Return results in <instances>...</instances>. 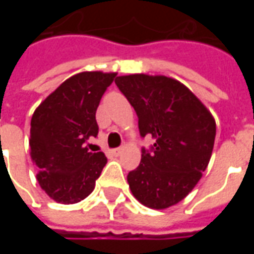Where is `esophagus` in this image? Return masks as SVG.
Segmentation results:
<instances>
[{
    "instance_id": "obj_1",
    "label": "esophagus",
    "mask_w": 254,
    "mask_h": 254,
    "mask_svg": "<svg viewBox=\"0 0 254 254\" xmlns=\"http://www.w3.org/2000/svg\"><path fill=\"white\" fill-rule=\"evenodd\" d=\"M124 151V147H120V148H116V149H113V154L114 155H120Z\"/></svg>"
}]
</instances>
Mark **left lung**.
Masks as SVG:
<instances>
[{
	"label": "left lung",
	"instance_id": "obj_1",
	"mask_svg": "<svg viewBox=\"0 0 254 254\" xmlns=\"http://www.w3.org/2000/svg\"><path fill=\"white\" fill-rule=\"evenodd\" d=\"M116 84L138 117L140 134H149L152 152L127 174L132 194L143 205L166 209L184 200L212 155L216 122L202 102L176 78L134 73Z\"/></svg>",
	"mask_w": 254,
	"mask_h": 254
}]
</instances>
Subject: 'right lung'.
Wrapping results in <instances>:
<instances>
[{
  "mask_svg": "<svg viewBox=\"0 0 254 254\" xmlns=\"http://www.w3.org/2000/svg\"><path fill=\"white\" fill-rule=\"evenodd\" d=\"M116 74L100 70L73 74L32 114L31 159L39 169L36 180L42 190L54 201L84 200L107 163L103 152H89L84 143L98 134L96 109Z\"/></svg>",
  "mask_w": 254,
  "mask_h": 254,
  "instance_id": "right-lung-1",
  "label": "right lung"
}]
</instances>
